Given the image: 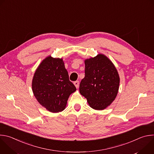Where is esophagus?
Instances as JSON below:
<instances>
[{"instance_id": "1", "label": "esophagus", "mask_w": 154, "mask_h": 154, "mask_svg": "<svg viewBox=\"0 0 154 154\" xmlns=\"http://www.w3.org/2000/svg\"><path fill=\"white\" fill-rule=\"evenodd\" d=\"M74 85L75 86V87L77 88H79V81H75V82H74Z\"/></svg>"}]
</instances>
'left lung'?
Returning <instances> with one entry per match:
<instances>
[{
  "label": "left lung",
  "mask_w": 154,
  "mask_h": 154,
  "mask_svg": "<svg viewBox=\"0 0 154 154\" xmlns=\"http://www.w3.org/2000/svg\"><path fill=\"white\" fill-rule=\"evenodd\" d=\"M85 77L79 91L90 106L95 109H103L116 98L119 85V76L112 63L106 56L99 54L85 61Z\"/></svg>",
  "instance_id": "left-lung-1"
}]
</instances>
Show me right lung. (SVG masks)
Returning <instances> with one entry per match:
<instances>
[{
    "mask_svg": "<svg viewBox=\"0 0 154 154\" xmlns=\"http://www.w3.org/2000/svg\"><path fill=\"white\" fill-rule=\"evenodd\" d=\"M32 90L38 102L52 113L63 111L76 88L69 80L62 58L48 57L39 64L32 80Z\"/></svg>",
    "mask_w": 154,
    "mask_h": 154,
    "instance_id": "right-lung-1",
    "label": "right lung"
}]
</instances>
